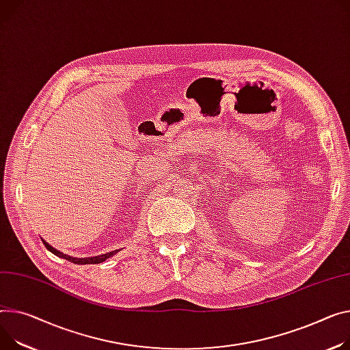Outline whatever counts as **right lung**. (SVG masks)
<instances>
[{
    "label": "right lung",
    "instance_id": "right-lung-1",
    "mask_svg": "<svg viewBox=\"0 0 350 350\" xmlns=\"http://www.w3.org/2000/svg\"><path fill=\"white\" fill-rule=\"evenodd\" d=\"M42 243L44 244V247L51 252V254H55L56 256H59V258H63V259H66V260H70V262H72V263H77V265H90V263H102V262H105L106 259H109L111 256H113V255H116L118 252H119V250H116V251H112V252H107V254H103V255H98V256H91V258H74V256H70V255H66V254H63V252H60L59 250H56V248H53L51 245H49L44 239H42Z\"/></svg>",
    "mask_w": 350,
    "mask_h": 350
}]
</instances>
